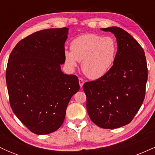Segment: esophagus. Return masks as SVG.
Listing matches in <instances>:
<instances>
[{
  "mask_svg": "<svg viewBox=\"0 0 155 155\" xmlns=\"http://www.w3.org/2000/svg\"><path fill=\"white\" fill-rule=\"evenodd\" d=\"M79 85H80V87H82L83 85H84V80L81 79V78H79Z\"/></svg>",
  "mask_w": 155,
  "mask_h": 155,
  "instance_id": "obj_1",
  "label": "esophagus"
}]
</instances>
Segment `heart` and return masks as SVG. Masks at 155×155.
<instances>
[{
	"mask_svg": "<svg viewBox=\"0 0 155 155\" xmlns=\"http://www.w3.org/2000/svg\"><path fill=\"white\" fill-rule=\"evenodd\" d=\"M71 50L65 51L67 66L74 70L81 61V70L88 78L97 79L106 75L113 66L117 54L116 40L111 36L84 34L74 38Z\"/></svg>",
	"mask_w": 155,
	"mask_h": 155,
	"instance_id": "1",
	"label": "heart"
}]
</instances>
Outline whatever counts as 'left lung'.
<instances>
[{
	"label": "left lung",
	"instance_id": "1",
	"mask_svg": "<svg viewBox=\"0 0 155 155\" xmlns=\"http://www.w3.org/2000/svg\"><path fill=\"white\" fill-rule=\"evenodd\" d=\"M101 30L116 37L117 58L106 75L83 85L87 111L98 127L119 128L132 121L144 100L147 60L143 48L127 32L118 27Z\"/></svg>",
	"mask_w": 155,
	"mask_h": 155
}]
</instances>
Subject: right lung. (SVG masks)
<instances>
[{"instance_id":"1","label":"right lung","mask_w":155,"mask_h":155,"mask_svg":"<svg viewBox=\"0 0 155 155\" xmlns=\"http://www.w3.org/2000/svg\"><path fill=\"white\" fill-rule=\"evenodd\" d=\"M68 28L40 31L19 42L11 53L6 79L11 107L31 132L45 135L59 129L78 77L61 71Z\"/></svg>"}]
</instances>
